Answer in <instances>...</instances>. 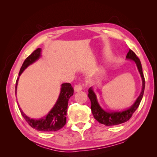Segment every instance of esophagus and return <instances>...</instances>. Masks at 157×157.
<instances>
[{
  "label": "esophagus",
  "mask_w": 157,
  "mask_h": 157,
  "mask_svg": "<svg viewBox=\"0 0 157 157\" xmlns=\"http://www.w3.org/2000/svg\"><path fill=\"white\" fill-rule=\"evenodd\" d=\"M84 88V86L82 84H76L75 85V86H74V90H75V92H78V91H82V89Z\"/></svg>",
  "instance_id": "esophagus-1"
}]
</instances>
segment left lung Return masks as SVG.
<instances>
[{
    "mask_svg": "<svg viewBox=\"0 0 157 157\" xmlns=\"http://www.w3.org/2000/svg\"><path fill=\"white\" fill-rule=\"evenodd\" d=\"M126 59L132 60L136 63L138 71H139L142 79L141 92H140L139 96L137 98V99L131 107L123 111H116L105 110L98 103L96 94H95L94 89H93V87H90L88 91V97L89 98L91 102V109L94 118L97 121L99 122L100 123L105 124L106 126L117 125V124L123 123L124 122L129 121L130 118L132 116V114L135 112V111L139 107L140 101H141L143 98V94H144L145 82L144 75H143V73L142 66L141 63H140V59L138 58L136 55L132 50H129V52L126 56Z\"/></svg>",
    "mask_w": 157,
    "mask_h": 157,
    "instance_id": "1",
    "label": "left lung"
}]
</instances>
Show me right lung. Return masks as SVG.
Wrapping results in <instances>:
<instances>
[{
  "label": "right lung",
  "instance_id": "right-lung-1",
  "mask_svg": "<svg viewBox=\"0 0 157 157\" xmlns=\"http://www.w3.org/2000/svg\"><path fill=\"white\" fill-rule=\"evenodd\" d=\"M41 56V49L37 48L32 54L26 58L18 73V78L16 82V94H17V85L19 76L22 74L25 69L36 60H38ZM74 90L70 83H63L61 85L60 94L56 103L53 106L48 113L40 119L30 118L23 113L22 109H19L25 120L27 123L38 131L41 132H55L60 129L65 125L66 123V111L68 109V100L73 95Z\"/></svg>",
  "mask_w": 157,
  "mask_h": 157
}]
</instances>
